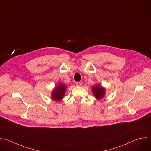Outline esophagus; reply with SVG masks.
Listing matches in <instances>:
<instances>
[{"label":"esophagus","mask_w":151,"mask_h":151,"mask_svg":"<svg viewBox=\"0 0 151 151\" xmlns=\"http://www.w3.org/2000/svg\"><path fill=\"white\" fill-rule=\"evenodd\" d=\"M76 85L77 86H81V85H82V83H81V82H76Z\"/></svg>","instance_id":"obj_1"}]
</instances>
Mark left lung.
<instances>
[{
	"instance_id": "8db88e82",
	"label": "left lung",
	"mask_w": 151,
	"mask_h": 151,
	"mask_svg": "<svg viewBox=\"0 0 151 151\" xmlns=\"http://www.w3.org/2000/svg\"><path fill=\"white\" fill-rule=\"evenodd\" d=\"M92 92L95 98L98 100H101L104 98L106 94V90L101 84H98L92 87Z\"/></svg>"
}]
</instances>
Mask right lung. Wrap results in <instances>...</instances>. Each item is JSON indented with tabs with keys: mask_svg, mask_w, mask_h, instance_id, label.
<instances>
[{
	"mask_svg": "<svg viewBox=\"0 0 151 151\" xmlns=\"http://www.w3.org/2000/svg\"><path fill=\"white\" fill-rule=\"evenodd\" d=\"M66 86L63 83H59L52 91L51 98L55 101L58 102L62 100L65 96Z\"/></svg>",
	"mask_w": 151,
	"mask_h": 151,
	"instance_id": "obj_1",
	"label": "right lung"
}]
</instances>
